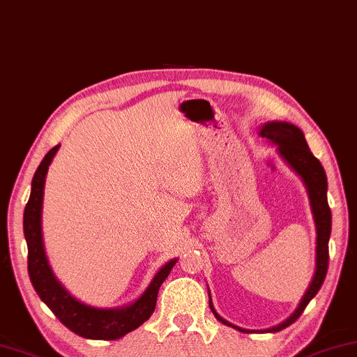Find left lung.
Listing matches in <instances>:
<instances>
[{"mask_svg": "<svg viewBox=\"0 0 357 357\" xmlns=\"http://www.w3.org/2000/svg\"><path fill=\"white\" fill-rule=\"evenodd\" d=\"M258 134L263 139H268L271 144L278 146V153L281 158L286 161L294 173L301 176L303 186L307 189L308 201H310V208L313 222H315V230H317V246H315V273L310 284H308L305 294L298 302L296 310L292 312L291 317H287L286 320L279 323V325L266 328V330H246V328L236 326L234 323L227 321L225 318H222L213 308L211 291H208V307L218 321H222L223 325L235 328V330L241 331V333H278V331L284 330L289 325H292L298 317L302 315V312L305 310L308 302L317 296V292L320 291L323 281L326 278L328 271V241H330L331 234V211L328 207V181L325 169L320 161H318L313 153L308 149L305 135L298 129L297 126H294L291 122L284 121H271L266 122L259 127Z\"/></svg>", "mask_w": 357, "mask_h": 357, "instance_id": "obj_1", "label": "left lung"}]
</instances>
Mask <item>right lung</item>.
<instances>
[{
	"label": "right lung",
	"instance_id": "obj_1",
	"mask_svg": "<svg viewBox=\"0 0 357 357\" xmlns=\"http://www.w3.org/2000/svg\"><path fill=\"white\" fill-rule=\"evenodd\" d=\"M59 149L60 145H55L40 161L39 168L32 178L31 197L24 208L22 225L24 236L27 241V271H29L31 282L40 301L73 333L88 340H119L129 331L139 328L151 317L160 286L168 278L178 259L174 258L161 266L144 294L129 305L99 308L88 305L71 296L52 271L49 258L45 255L44 236H42V204H44L45 178Z\"/></svg>",
	"mask_w": 357,
	"mask_h": 357
}]
</instances>
